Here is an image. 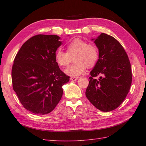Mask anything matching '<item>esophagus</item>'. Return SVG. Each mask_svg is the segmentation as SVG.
<instances>
[{"label": "esophagus", "mask_w": 146, "mask_h": 146, "mask_svg": "<svg viewBox=\"0 0 146 146\" xmlns=\"http://www.w3.org/2000/svg\"><path fill=\"white\" fill-rule=\"evenodd\" d=\"M78 79V77H71L70 80L71 81H76Z\"/></svg>", "instance_id": "obj_1"}]
</instances>
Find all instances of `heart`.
I'll use <instances>...</instances> for the list:
<instances>
[{
  "label": "heart",
  "mask_w": 146,
  "mask_h": 146,
  "mask_svg": "<svg viewBox=\"0 0 146 146\" xmlns=\"http://www.w3.org/2000/svg\"><path fill=\"white\" fill-rule=\"evenodd\" d=\"M73 58L75 64L64 70L67 75L76 77L85 72L86 66L92 68L98 59V51L95 45L88 44L80 39H75L67 45L66 52L58 49L54 58L56 63L60 66H66Z\"/></svg>",
  "instance_id": "obj_1"
}]
</instances>
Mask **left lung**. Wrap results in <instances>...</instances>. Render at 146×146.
Listing matches in <instances>:
<instances>
[{
    "label": "left lung",
    "mask_w": 146,
    "mask_h": 146,
    "mask_svg": "<svg viewBox=\"0 0 146 146\" xmlns=\"http://www.w3.org/2000/svg\"><path fill=\"white\" fill-rule=\"evenodd\" d=\"M94 40L98 60L91 72L85 92L88 100L103 111L117 108L125 100L132 83L131 63L124 49L113 37L102 33ZM98 75V80L94 78Z\"/></svg>",
    "instance_id": "left-lung-1"
}]
</instances>
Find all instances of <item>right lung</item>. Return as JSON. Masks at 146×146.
Returning a JSON list of instances; mask_svg holds the SVG:
<instances>
[{"instance_id": "obj_1", "label": "right lung", "mask_w": 146, "mask_h": 146, "mask_svg": "<svg viewBox=\"0 0 146 146\" xmlns=\"http://www.w3.org/2000/svg\"><path fill=\"white\" fill-rule=\"evenodd\" d=\"M56 35H38L21 46L12 68L13 89L23 107L38 115L50 113L63 95L62 86L70 80L55 61L61 45Z\"/></svg>"}]
</instances>
